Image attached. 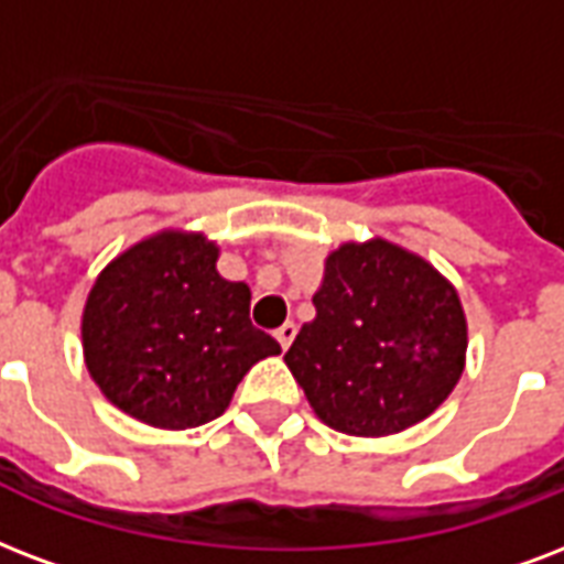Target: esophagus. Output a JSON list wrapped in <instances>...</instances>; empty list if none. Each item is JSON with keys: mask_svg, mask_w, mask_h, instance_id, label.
Listing matches in <instances>:
<instances>
[{"mask_svg": "<svg viewBox=\"0 0 564 564\" xmlns=\"http://www.w3.org/2000/svg\"><path fill=\"white\" fill-rule=\"evenodd\" d=\"M295 322H286V325H281V328L274 330V337H278V343H281V349L286 351L292 346V339H295Z\"/></svg>", "mask_w": 564, "mask_h": 564, "instance_id": "esophagus-1", "label": "esophagus"}]
</instances>
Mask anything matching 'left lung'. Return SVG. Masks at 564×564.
<instances>
[{"label":"left lung","mask_w":564,"mask_h":564,"mask_svg":"<svg viewBox=\"0 0 564 564\" xmlns=\"http://www.w3.org/2000/svg\"><path fill=\"white\" fill-rule=\"evenodd\" d=\"M313 307L283 360L330 429L397 435L458 384L467 319L453 283L423 257L384 239L339 245Z\"/></svg>","instance_id":"1"}]
</instances>
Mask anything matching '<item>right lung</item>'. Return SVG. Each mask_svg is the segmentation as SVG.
Masks as SVG:
<instances>
[{
  "label": "right lung",
  "instance_id": "add662e5",
  "mask_svg": "<svg viewBox=\"0 0 564 564\" xmlns=\"http://www.w3.org/2000/svg\"><path fill=\"white\" fill-rule=\"evenodd\" d=\"M204 234L162 230L115 257L82 313L85 367L111 405L156 429L225 414L257 360L281 355L251 325L248 283L225 281Z\"/></svg>",
  "mask_w": 564,
  "mask_h": 564
}]
</instances>
